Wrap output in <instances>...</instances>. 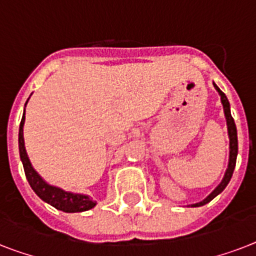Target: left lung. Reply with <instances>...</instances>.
<instances>
[{
    "label": "left lung",
    "mask_w": 256,
    "mask_h": 256,
    "mask_svg": "<svg viewBox=\"0 0 256 256\" xmlns=\"http://www.w3.org/2000/svg\"><path fill=\"white\" fill-rule=\"evenodd\" d=\"M214 88L218 90L219 96H220V100H222L223 108H224V116H226V120H227V130H228V136H230V160H228V168L226 170V174L223 176L222 182L219 183V186L215 188L212 192H211L208 196H207L204 200L199 203H195V204H191V207H199L203 206V204H206L210 200L216 196L218 194H220L223 190H224V187L228 184L230 182L231 176H232V172H234L235 168V164H236V156H238V136H236V126H235L234 118L231 116V112H230V104H228V100H227L226 94L218 88V86L214 84Z\"/></svg>",
    "instance_id": "8db88e82"
}]
</instances>
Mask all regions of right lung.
Returning <instances> with one entry per match:
<instances>
[{
    "instance_id": "add662e5",
    "label": "right lung",
    "mask_w": 256,
    "mask_h": 256,
    "mask_svg": "<svg viewBox=\"0 0 256 256\" xmlns=\"http://www.w3.org/2000/svg\"><path fill=\"white\" fill-rule=\"evenodd\" d=\"M24 124H25V112H24L21 124H20L18 144H20V156H21L22 164H24L26 179L34 192L42 200H45L46 203H49L57 210H61L64 212H82V211H88L96 206V202H94L92 198H88V195L73 194V192H68V191H64L62 188H58L56 186H50L37 174V171L32 168L29 156L26 154L25 142H24Z\"/></svg>"
}]
</instances>
